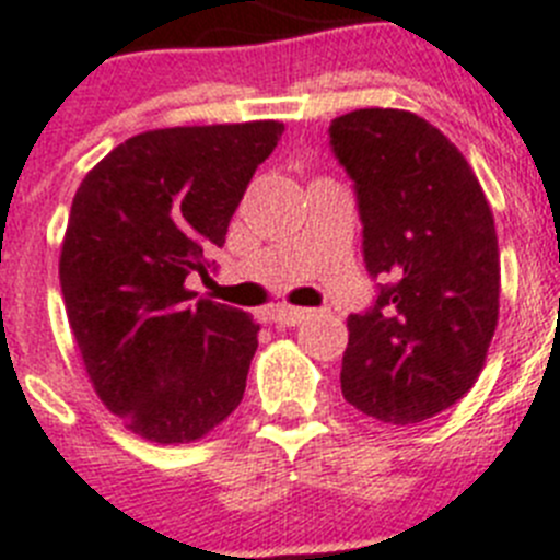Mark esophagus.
<instances>
[{"instance_id":"1","label":"esophagus","mask_w":560,"mask_h":560,"mask_svg":"<svg viewBox=\"0 0 560 560\" xmlns=\"http://www.w3.org/2000/svg\"><path fill=\"white\" fill-rule=\"evenodd\" d=\"M313 316V310L304 307H276L272 310V322L281 324V327H295V324H302L304 318Z\"/></svg>"}]
</instances>
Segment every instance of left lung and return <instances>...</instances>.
<instances>
[{
  "mask_svg": "<svg viewBox=\"0 0 560 560\" xmlns=\"http://www.w3.org/2000/svg\"><path fill=\"white\" fill-rule=\"evenodd\" d=\"M355 182L375 307L347 318L341 393L384 424H418L467 396L495 336L501 258L490 201L464 153L410 110L332 119Z\"/></svg>",
  "mask_w": 560,
  "mask_h": 560,
  "instance_id": "8db88e82",
  "label": "left lung"
}]
</instances>
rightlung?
<instances>
[{
	"label": "right lung",
	"mask_w": 560,
	"mask_h": 560,
	"mask_svg": "<svg viewBox=\"0 0 560 560\" xmlns=\"http://www.w3.org/2000/svg\"><path fill=\"white\" fill-rule=\"evenodd\" d=\"M281 121L192 125L130 136L82 178L59 281L96 396L156 444L205 439L242 404L258 347L247 313L192 302Z\"/></svg>",
	"instance_id": "1"
}]
</instances>
